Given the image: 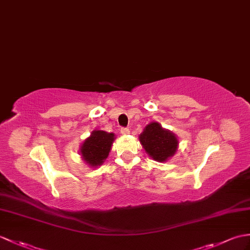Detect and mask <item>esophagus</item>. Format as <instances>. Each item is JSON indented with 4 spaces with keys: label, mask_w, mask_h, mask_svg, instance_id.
I'll list each match as a JSON object with an SVG mask.
<instances>
[{
    "label": "esophagus",
    "mask_w": 250,
    "mask_h": 250,
    "mask_svg": "<svg viewBox=\"0 0 250 250\" xmlns=\"http://www.w3.org/2000/svg\"><path fill=\"white\" fill-rule=\"evenodd\" d=\"M120 133H121V134H124V135L129 134V133H130L129 127H121V129H120Z\"/></svg>",
    "instance_id": "34e87169"
}]
</instances>
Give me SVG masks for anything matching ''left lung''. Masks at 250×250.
Instances as JSON below:
<instances>
[{
	"instance_id": "1",
	"label": "left lung",
	"mask_w": 250,
	"mask_h": 250,
	"mask_svg": "<svg viewBox=\"0 0 250 250\" xmlns=\"http://www.w3.org/2000/svg\"><path fill=\"white\" fill-rule=\"evenodd\" d=\"M139 142L146 152L159 162H164L175 154L178 146L175 134L164 130L158 123H151L145 127L139 135Z\"/></svg>"
}]
</instances>
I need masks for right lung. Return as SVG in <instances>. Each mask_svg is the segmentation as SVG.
<instances>
[{
	"label": "right lung",
	"mask_w": 250,
	"mask_h": 250,
	"mask_svg": "<svg viewBox=\"0 0 250 250\" xmlns=\"http://www.w3.org/2000/svg\"><path fill=\"white\" fill-rule=\"evenodd\" d=\"M113 141V133L104 131L92 132L91 136L86 139L81 148V153L86 163L92 167L103 164L111 151Z\"/></svg>",
	"instance_id": "obj_1"
}]
</instances>
